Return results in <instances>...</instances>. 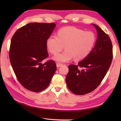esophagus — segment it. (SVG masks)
<instances>
[{
  "instance_id": "obj_1",
  "label": "esophagus",
  "mask_w": 121,
  "mask_h": 121,
  "mask_svg": "<svg viewBox=\"0 0 121 121\" xmlns=\"http://www.w3.org/2000/svg\"><path fill=\"white\" fill-rule=\"evenodd\" d=\"M56 65H57V67H61V66L63 65V64H61V63H57Z\"/></svg>"
}]
</instances>
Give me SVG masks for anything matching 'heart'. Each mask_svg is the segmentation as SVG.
<instances>
[{
  "instance_id": "obj_1",
  "label": "heart",
  "mask_w": 121,
  "mask_h": 121,
  "mask_svg": "<svg viewBox=\"0 0 121 121\" xmlns=\"http://www.w3.org/2000/svg\"><path fill=\"white\" fill-rule=\"evenodd\" d=\"M96 37L92 31H85L75 26H65L58 31L57 36H51L47 39V46L51 53L56 55L65 48V51L54 57L60 62L83 60L88 56L95 46Z\"/></svg>"
}]
</instances>
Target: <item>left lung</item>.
I'll use <instances>...</instances> for the list:
<instances>
[{
    "label": "left lung",
    "mask_w": 121,
    "mask_h": 121,
    "mask_svg": "<svg viewBox=\"0 0 121 121\" xmlns=\"http://www.w3.org/2000/svg\"><path fill=\"white\" fill-rule=\"evenodd\" d=\"M96 44L90 54L78 65L68 66L66 77L68 89L73 93L83 95L97 87L106 74L113 58L112 44L110 37L98 26Z\"/></svg>",
    "instance_id": "8db88e82"
}]
</instances>
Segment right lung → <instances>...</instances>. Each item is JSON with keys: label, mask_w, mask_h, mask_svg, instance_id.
<instances>
[{"label": "right lung", "mask_w": 121, "mask_h": 121, "mask_svg": "<svg viewBox=\"0 0 121 121\" xmlns=\"http://www.w3.org/2000/svg\"><path fill=\"white\" fill-rule=\"evenodd\" d=\"M56 27L54 23H30L13 36L9 59L17 80L27 90L39 92L47 88L57 67L48 57L47 39Z\"/></svg>", "instance_id": "right-lung-1"}]
</instances>
